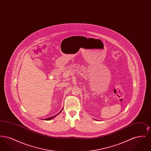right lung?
<instances>
[{
    "instance_id": "obj_1",
    "label": "right lung",
    "mask_w": 151,
    "mask_h": 151,
    "mask_svg": "<svg viewBox=\"0 0 151 151\" xmlns=\"http://www.w3.org/2000/svg\"><path fill=\"white\" fill-rule=\"evenodd\" d=\"M62 110H61V111H60L59 113H58L57 115H54V116H51V117H50V118H46V119H44V120H46V121H47V120H51V119H52V118H55V117L57 115H58V114H59L60 113V112L62 111Z\"/></svg>"
}]
</instances>
